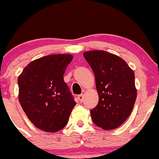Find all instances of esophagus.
<instances>
[{
    "label": "esophagus",
    "mask_w": 159,
    "mask_h": 159,
    "mask_svg": "<svg viewBox=\"0 0 159 159\" xmlns=\"http://www.w3.org/2000/svg\"><path fill=\"white\" fill-rule=\"evenodd\" d=\"M78 99H79V101L80 102H83V100H84V96H83V94H81V95H78Z\"/></svg>",
    "instance_id": "1"
}]
</instances>
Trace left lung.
<instances>
[{
	"instance_id": "obj_1",
	"label": "left lung",
	"mask_w": 159,
	"mask_h": 159,
	"mask_svg": "<svg viewBox=\"0 0 159 159\" xmlns=\"http://www.w3.org/2000/svg\"><path fill=\"white\" fill-rule=\"evenodd\" d=\"M93 69L98 103L90 111L94 124L105 130L120 127L130 115L136 99L134 72L118 56L105 51L83 54Z\"/></svg>"
}]
</instances>
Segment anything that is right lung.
<instances>
[{
	"instance_id": "add662e5",
	"label": "right lung",
	"mask_w": 159,
	"mask_h": 159,
	"mask_svg": "<svg viewBox=\"0 0 159 159\" xmlns=\"http://www.w3.org/2000/svg\"><path fill=\"white\" fill-rule=\"evenodd\" d=\"M70 54H52L32 61L18 77L19 101L32 124L41 130L63 129L76 105L64 73Z\"/></svg>"
}]
</instances>
